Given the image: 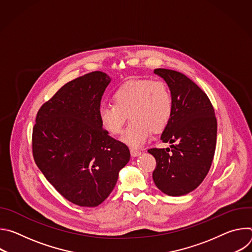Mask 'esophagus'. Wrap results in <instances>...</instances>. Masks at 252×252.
<instances>
[{
	"label": "esophagus",
	"mask_w": 252,
	"mask_h": 252,
	"mask_svg": "<svg viewBox=\"0 0 252 252\" xmlns=\"http://www.w3.org/2000/svg\"><path fill=\"white\" fill-rule=\"evenodd\" d=\"M130 155H131V157L135 158V157H138V156H140V155H141V153H140L139 151H136V150H133V149H131V150H130Z\"/></svg>",
	"instance_id": "34e87169"
}]
</instances>
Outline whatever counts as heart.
<instances>
[{"mask_svg": "<svg viewBox=\"0 0 252 252\" xmlns=\"http://www.w3.org/2000/svg\"><path fill=\"white\" fill-rule=\"evenodd\" d=\"M113 102L99 106V123L105 131L117 135L123 131L128 116L131 122L122 141L131 148L141 147L153 130L164 129L173 109L171 93L159 80H129L114 92Z\"/></svg>", "mask_w": 252, "mask_h": 252, "instance_id": "b5f03b06", "label": "heart"}]
</instances>
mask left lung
<instances>
[{
    "label": "left lung",
    "instance_id": "8db88e82",
    "mask_svg": "<svg viewBox=\"0 0 252 252\" xmlns=\"http://www.w3.org/2000/svg\"><path fill=\"white\" fill-rule=\"evenodd\" d=\"M171 93L173 109L160 139L173 143L166 149H151L157 160L153 172L157 188L169 196L194 190L205 178L217 146L218 123L207 95L182 73L157 68Z\"/></svg>",
    "mask_w": 252,
    "mask_h": 252
}]
</instances>
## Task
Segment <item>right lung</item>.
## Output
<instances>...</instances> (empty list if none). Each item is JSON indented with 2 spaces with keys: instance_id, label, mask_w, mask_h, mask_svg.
Returning a JSON list of instances; mask_svg holds the SVG:
<instances>
[{
  "instance_id": "obj_1",
  "label": "right lung",
  "mask_w": 252,
  "mask_h": 252,
  "mask_svg": "<svg viewBox=\"0 0 252 252\" xmlns=\"http://www.w3.org/2000/svg\"><path fill=\"white\" fill-rule=\"evenodd\" d=\"M111 81L93 71L68 82L41 106L32 128L35 163L65 199L80 206H97L109 196L130 158L98 120Z\"/></svg>"
}]
</instances>
